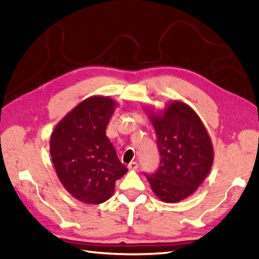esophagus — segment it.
Wrapping results in <instances>:
<instances>
[{
    "label": "esophagus",
    "instance_id": "34e87169",
    "mask_svg": "<svg viewBox=\"0 0 259 259\" xmlns=\"http://www.w3.org/2000/svg\"><path fill=\"white\" fill-rule=\"evenodd\" d=\"M127 167H128L130 170H136L137 167H138V163L135 162V161H132V162L127 165Z\"/></svg>",
    "mask_w": 259,
    "mask_h": 259
}]
</instances>
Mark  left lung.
I'll return each instance as SVG.
<instances>
[{
  "label": "left lung",
  "mask_w": 259,
  "mask_h": 259,
  "mask_svg": "<svg viewBox=\"0 0 259 259\" xmlns=\"http://www.w3.org/2000/svg\"><path fill=\"white\" fill-rule=\"evenodd\" d=\"M160 152L159 169L146 176L156 196L179 202L197 190L211 169L213 147L197 113L174 100L160 112H149Z\"/></svg>",
  "instance_id": "left-lung-1"
}]
</instances>
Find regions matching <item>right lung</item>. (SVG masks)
Returning a JSON list of instances; mask_svg holds the SVG:
<instances>
[{
    "instance_id": "1",
    "label": "right lung",
    "mask_w": 259,
    "mask_h": 259,
    "mask_svg": "<svg viewBox=\"0 0 259 259\" xmlns=\"http://www.w3.org/2000/svg\"><path fill=\"white\" fill-rule=\"evenodd\" d=\"M116 102L93 96L78 103L54 127L50 153L62 185L72 196L98 205L114 193L115 181L127 169L106 135Z\"/></svg>"
}]
</instances>
